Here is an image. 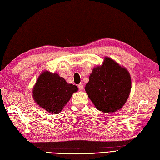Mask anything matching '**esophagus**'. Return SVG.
<instances>
[{"mask_svg": "<svg viewBox=\"0 0 160 160\" xmlns=\"http://www.w3.org/2000/svg\"><path fill=\"white\" fill-rule=\"evenodd\" d=\"M78 89H79L80 91H82L84 89V86L82 84H78Z\"/></svg>", "mask_w": 160, "mask_h": 160, "instance_id": "esophagus-1", "label": "esophagus"}]
</instances>
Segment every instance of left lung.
<instances>
[{
    "label": "left lung",
    "instance_id": "obj_1",
    "mask_svg": "<svg viewBox=\"0 0 160 160\" xmlns=\"http://www.w3.org/2000/svg\"><path fill=\"white\" fill-rule=\"evenodd\" d=\"M97 109L105 113L115 112L124 106L131 89L130 73L110 58L93 68L85 87Z\"/></svg>",
    "mask_w": 160,
    "mask_h": 160
}]
</instances>
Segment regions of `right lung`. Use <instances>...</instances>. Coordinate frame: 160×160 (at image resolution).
Returning <instances> with one entry per match:
<instances>
[{"label":"right lung","instance_id":"1","mask_svg":"<svg viewBox=\"0 0 160 160\" xmlns=\"http://www.w3.org/2000/svg\"><path fill=\"white\" fill-rule=\"evenodd\" d=\"M78 89L77 86L68 84L58 73L45 71L33 87V98L40 107L50 113L58 114Z\"/></svg>","mask_w":160,"mask_h":160}]
</instances>
